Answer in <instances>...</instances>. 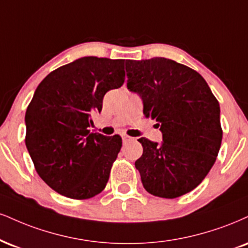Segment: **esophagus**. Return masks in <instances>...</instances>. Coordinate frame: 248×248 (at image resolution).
Segmentation results:
<instances>
[{
  "mask_svg": "<svg viewBox=\"0 0 248 248\" xmlns=\"http://www.w3.org/2000/svg\"><path fill=\"white\" fill-rule=\"evenodd\" d=\"M122 140H124V142H128V141H133L134 139L133 137L126 135V134H124V135H122Z\"/></svg>",
  "mask_w": 248,
  "mask_h": 248,
  "instance_id": "obj_1",
  "label": "esophagus"
}]
</instances>
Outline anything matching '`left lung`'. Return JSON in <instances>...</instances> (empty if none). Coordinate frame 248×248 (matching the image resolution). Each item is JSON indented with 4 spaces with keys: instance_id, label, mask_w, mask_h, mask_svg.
Masks as SVG:
<instances>
[{
    "instance_id": "1",
    "label": "left lung",
    "mask_w": 248,
    "mask_h": 248,
    "mask_svg": "<svg viewBox=\"0 0 248 248\" xmlns=\"http://www.w3.org/2000/svg\"><path fill=\"white\" fill-rule=\"evenodd\" d=\"M127 88L143 100L145 118L158 122L163 142L142 137L135 168L145 190L175 199L199 186L216 162L223 130L219 104L203 77L165 58L127 60Z\"/></svg>"
}]
</instances>
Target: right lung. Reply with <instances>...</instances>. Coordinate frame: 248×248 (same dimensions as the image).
<instances>
[{
	"label": "right lung",
	"mask_w": 248,
	"mask_h": 248,
	"mask_svg": "<svg viewBox=\"0 0 248 248\" xmlns=\"http://www.w3.org/2000/svg\"><path fill=\"white\" fill-rule=\"evenodd\" d=\"M124 60L85 56L49 73L25 114L34 169L52 189L74 200L103 192L122 147L119 135L90 133L107 91L124 83Z\"/></svg>",
	"instance_id": "add662e5"
}]
</instances>
